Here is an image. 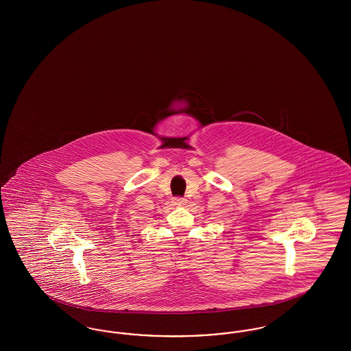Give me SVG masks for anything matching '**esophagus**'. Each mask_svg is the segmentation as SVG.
<instances>
[{
    "mask_svg": "<svg viewBox=\"0 0 351 351\" xmlns=\"http://www.w3.org/2000/svg\"><path fill=\"white\" fill-rule=\"evenodd\" d=\"M185 202H186V200L183 197H175L173 199V205H184Z\"/></svg>",
    "mask_w": 351,
    "mask_h": 351,
    "instance_id": "1",
    "label": "esophagus"
}]
</instances>
